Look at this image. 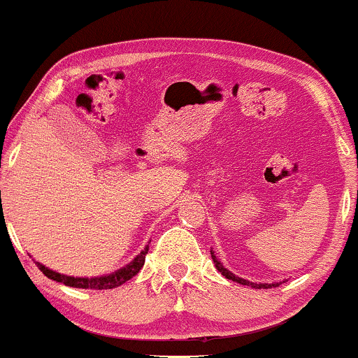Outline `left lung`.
Returning <instances> with one entry per match:
<instances>
[{
  "label": "left lung",
  "instance_id": "obj_1",
  "mask_svg": "<svg viewBox=\"0 0 358 358\" xmlns=\"http://www.w3.org/2000/svg\"><path fill=\"white\" fill-rule=\"evenodd\" d=\"M211 257H213V262H215L216 268H218V272H222V275L227 277V279L233 280V282H238V284H242V286H252V287H255V289H267V287H272V286H279V282H274V284H255V282H250V280L242 279V277H236L235 274H233V272H230V271H228V268L223 267V264L220 262L218 259H216L215 252H211Z\"/></svg>",
  "mask_w": 358,
  "mask_h": 358
}]
</instances>
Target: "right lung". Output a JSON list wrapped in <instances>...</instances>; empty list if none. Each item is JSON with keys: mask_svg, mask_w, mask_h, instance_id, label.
I'll use <instances>...</instances> for the list:
<instances>
[{"mask_svg": "<svg viewBox=\"0 0 358 358\" xmlns=\"http://www.w3.org/2000/svg\"><path fill=\"white\" fill-rule=\"evenodd\" d=\"M147 252H148V247L143 248V250L140 252V254L136 255L135 259L128 264V266L118 268V271L111 272V274H108V275H99V277L64 275V274H59V272H55V271H50L49 267L42 266L40 262H35V264H37L38 268L43 272V274L49 277V279L55 280V282H62L69 287L98 289V291H101V289H113V287L122 286V284H125L127 280H130L131 277H135L136 274H138V271L143 267V264H145Z\"/></svg>", "mask_w": 358, "mask_h": 358, "instance_id": "right-lung-1", "label": "right lung"}]
</instances>
